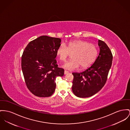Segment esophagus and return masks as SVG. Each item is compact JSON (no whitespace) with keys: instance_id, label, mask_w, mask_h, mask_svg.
<instances>
[{"instance_id":"esophagus-1","label":"esophagus","mask_w":130,"mask_h":130,"mask_svg":"<svg viewBox=\"0 0 130 130\" xmlns=\"http://www.w3.org/2000/svg\"><path fill=\"white\" fill-rule=\"evenodd\" d=\"M68 73H69V71H67V70H64V74L66 75V74H68Z\"/></svg>"}]
</instances>
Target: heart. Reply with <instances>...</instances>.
Here are the masks:
<instances>
[{"instance_id": "heart-1", "label": "heart", "mask_w": 130, "mask_h": 130, "mask_svg": "<svg viewBox=\"0 0 130 130\" xmlns=\"http://www.w3.org/2000/svg\"><path fill=\"white\" fill-rule=\"evenodd\" d=\"M70 54H72L73 59L66 62L63 66V68L74 70L80 66L82 69H84L95 61L98 54V50L94 44L84 40H75L67 44V48L61 44L56 50L57 56L62 61H66Z\"/></svg>"}]
</instances>
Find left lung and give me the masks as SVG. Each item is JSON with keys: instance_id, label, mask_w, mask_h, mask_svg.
Segmentation results:
<instances>
[{"instance_id": "1", "label": "left lung", "mask_w": 130, "mask_h": 130, "mask_svg": "<svg viewBox=\"0 0 130 130\" xmlns=\"http://www.w3.org/2000/svg\"><path fill=\"white\" fill-rule=\"evenodd\" d=\"M100 53L94 63L88 69L80 72H73L72 90L79 98L94 95L105 85L112 65V54L104 41L98 40Z\"/></svg>"}]
</instances>
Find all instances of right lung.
I'll use <instances>...</instances> for the list:
<instances>
[{
	"label": "right lung",
	"mask_w": 130,
	"mask_h": 130,
	"mask_svg": "<svg viewBox=\"0 0 130 130\" xmlns=\"http://www.w3.org/2000/svg\"><path fill=\"white\" fill-rule=\"evenodd\" d=\"M59 38L41 36L30 41L22 56V69L28 89L38 97H49L54 93L57 76L64 75L58 68L56 50L61 45Z\"/></svg>",
	"instance_id": "add662e5"
}]
</instances>
